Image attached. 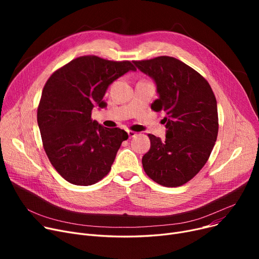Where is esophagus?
<instances>
[{
	"mask_svg": "<svg viewBox=\"0 0 259 259\" xmlns=\"http://www.w3.org/2000/svg\"><path fill=\"white\" fill-rule=\"evenodd\" d=\"M127 133H128V135H129V138H130V139H131V138H134L135 135H137V132L131 131V130H127Z\"/></svg>",
	"mask_w": 259,
	"mask_h": 259,
	"instance_id": "1",
	"label": "esophagus"
}]
</instances>
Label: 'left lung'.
Instances as JSON below:
<instances>
[{
	"label": "left lung",
	"instance_id": "obj_1",
	"mask_svg": "<svg viewBox=\"0 0 259 259\" xmlns=\"http://www.w3.org/2000/svg\"><path fill=\"white\" fill-rule=\"evenodd\" d=\"M155 81L158 99L151 109L166 117V139L148 134L151 147L142 159L146 174L164 187H180L207 162L219 133L215 95L207 79L172 57L134 61Z\"/></svg>",
	"mask_w": 259,
	"mask_h": 259
}]
</instances>
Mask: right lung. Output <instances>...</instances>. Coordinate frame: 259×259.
<instances>
[{
  "instance_id": "1",
  "label": "right lung",
  "mask_w": 259,
  "mask_h": 259,
  "mask_svg": "<svg viewBox=\"0 0 259 259\" xmlns=\"http://www.w3.org/2000/svg\"><path fill=\"white\" fill-rule=\"evenodd\" d=\"M135 71L130 61L79 57L54 71L37 107L44 150L59 174L76 186H90L109 173L128 133L92 120L94 106L106 107L104 95L113 81Z\"/></svg>"
}]
</instances>
